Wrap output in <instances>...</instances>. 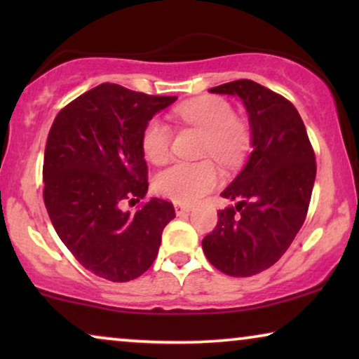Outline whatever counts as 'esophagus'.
Instances as JSON below:
<instances>
[{"mask_svg": "<svg viewBox=\"0 0 359 359\" xmlns=\"http://www.w3.org/2000/svg\"><path fill=\"white\" fill-rule=\"evenodd\" d=\"M175 210H176V215H184L191 212V205H186V204H181V203H175Z\"/></svg>", "mask_w": 359, "mask_h": 359, "instance_id": "obj_1", "label": "esophagus"}]
</instances>
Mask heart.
I'll return each instance as SVG.
<instances>
[{"label":"heart","instance_id":"b5f03b06","mask_svg":"<svg viewBox=\"0 0 359 359\" xmlns=\"http://www.w3.org/2000/svg\"><path fill=\"white\" fill-rule=\"evenodd\" d=\"M186 124L205 132L204 154L219 163L232 165L248 144L247 129L235 119V111L222 97L205 96L176 107ZM171 129L165 121L151 119L142 134V149L151 163H165L171 155ZM219 183V171L210 161H178L155 180L156 193L181 204H194Z\"/></svg>","mask_w":359,"mask_h":359}]
</instances>
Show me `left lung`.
Wrapping results in <instances>:
<instances>
[{
	"instance_id": "obj_1",
	"label": "left lung",
	"mask_w": 359,
	"mask_h": 359,
	"mask_svg": "<svg viewBox=\"0 0 359 359\" xmlns=\"http://www.w3.org/2000/svg\"><path fill=\"white\" fill-rule=\"evenodd\" d=\"M209 91L243 102L252 151L220 193L237 204L219 210V222L204 237L203 250L219 271L247 278L273 266L301 230L316 181V155L301 116L286 97L252 80Z\"/></svg>"
}]
</instances>
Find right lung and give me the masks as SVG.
<instances>
[{
    "label": "right lung",
    "instance_id": "add662e5",
    "mask_svg": "<svg viewBox=\"0 0 359 359\" xmlns=\"http://www.w3.org/2000/svg\"><path fill=\"white\" fill-rule=\"evenodd\" d=\"M178 100L114 83L78 96L58 112L43 154V203L53 229L81 266L112 283L139 278L155 262L168 201L151 198L142 134L156 112Z\"/></svg>",
    "mask_w": 359,
    "mask_h": 359
}]
</instances>
